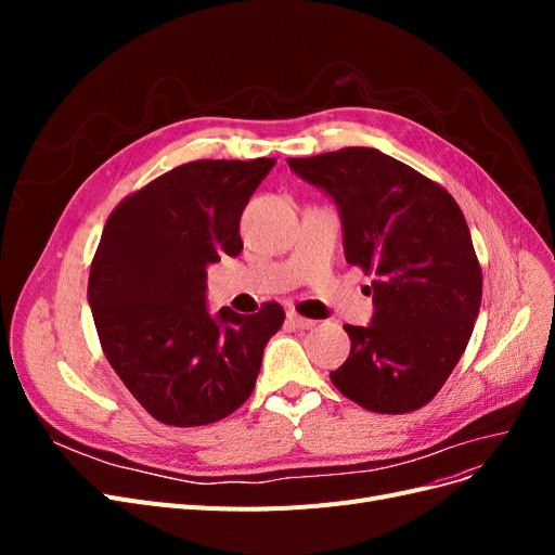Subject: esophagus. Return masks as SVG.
Segmentation results:
<instances>
[{
	"instance_id": "obj_1",
	"label": "esophagus",
	"mask_w": 555,
	"mask_h": 555,
	"mask_svg": "<svg viewBox=\"0 0 555 555\" xmlns=\"http://www.w3.org/2000/svg\"><path fill=\"white\" fill-rule=\"evenodd\" d=\"M287 319H289V324H294L296 328H314V326H317L314 319L300 317V314H298V312H294V310L287 314Z\"/></svg>"
}]
</instances>
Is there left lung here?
Here are the masks:
<instances>
[{
  "label": "left lung",
  "instance_id": "1",
  "mask_svg": "<svg viewBox=\"0 0 555 555\" xmlns=\"http://www.w3.org/2000/svg\"><path fill=\"white\" fill-rule=\"evenodd\" d=\"M333 196L345 259L373 275V322L345 331L347 361L331 382L379 414L424 408L461 361L481 306V266L453 196L375 147L289 157Z\"/></svg>",
  "mask_w": 555,
  "mask_h": 555
}]
</instances>
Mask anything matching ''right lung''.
<instances>
[{"label": "right lung", "mask_w": 555, "mask_h": 555, "mask_svg": "<svg viewBox=\"0 0 555 555\" xmlns=\"http://www.w3.org/2000/svg\"><path fill=\"white\" fill-rule=\"evenodd\" d=\"M275 159H196L147 182L108 215L88 300L104 354L166 426L215 424L255 391L284 310L206 308V268L238 257L241 215Z\"/></svg>", "instance_id": "right-lung-1"}]
</instances>
